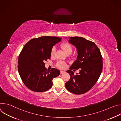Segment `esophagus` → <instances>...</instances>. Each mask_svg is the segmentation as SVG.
<instances>
[{
	"label": "esophagus",
	"instance_id": "34e87169",
	"mask_svg": "<svg viewBox=\"0 0 121 121\" xmlns=\"http://www.w3.org/2000/svg\"><path fill=\"white\" fill-rule=\"evenodd\" d=\"M65 72L64 71H60V74H63V73H64Z\"/></svg>",
	"mask_w": 121,
	"mask_h": 121
}]
</instances>
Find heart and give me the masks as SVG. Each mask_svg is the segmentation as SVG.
I'll return each mask as SVG.
<instances>
[{
    "label": "heart",
    "instance_id": "obj_1",
    "mask_svg": "<svg viewBox=\"0 0 121 121\" xmlns=\"http://www.w3.org/2000/svg\"><path fill=\"white\" fill-rule=\"evenodd\" d=\"M61 47H62V48L64 50V51H65V52L66 54H71V53L73 51V47L72 46V45L67 42H64L62 43H61ZM56 47H53L51 50V56H53L55 55V52H56ZM57 66L61 68V69H63L64 68H65V63L63 61H58L57 64H56Z\"/></svg>",
    "mask_w": 121,
    "mask_h": 121
}]
</instances>
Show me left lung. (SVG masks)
Wrapping results in <instances>:
<instances>
[{"label": "left lung", "mask_w": 121, "mask_h": 121, "mask_svg": "<svg viewBox=\"0 0 121 121\" xmlns=\"http://www.w3.org/2000/svg\"><path fill=\"white\" fill-rule=\"evenodd\" d=\"M69 38L68 42L76 47L78 55L70 70L66 71L70 78L65 86L72 93L82 94L90 90L98 80L102 70V57L94 42L77 36ZM78 69L80 73L74 75L73 71Z\"/></svg>", "instance_id": "1"}]
</instances>
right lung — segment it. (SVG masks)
<instances>
[{
  "label": "right lung",
  "instance_id": "1",
  "mask_svg": "<svg viewBox=\"0 0 121 121\" xmlns=\"http://www.w3.org/2000/svg\"><path fill=\"white\" fill-rule=\"evenodd\" d=\"M61 39L42 36L30 40L23 47L19 56L18 69L22 82L31 91L41 92L49 90L53 78L60 75L56 68L47 70L44 62L50 59L52 49Z\"/></svg>",
  "mask_w": 121,
  "mask_h": 121
}]
</instances>
